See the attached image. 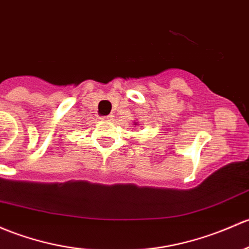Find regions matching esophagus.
<instances>
[{
    "instance_id": "obj_1",
    "label": "esophagus",
    "mask_w": 249,
    "mask_h": 249,
    "mask_svg": "<svg viewBox=\"0 0 249 249\" xmlns=\"http://www.w3.org/2000/svg\"><path fill=\"white\" fill-rule=\"evenodd\" d=\"M103 120H111L112 119V116H106V117H103L101 118Z\"/></svg>"
}]
</instances>
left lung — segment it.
<instances>
[{
	"mask_svg": "<svg viewBox=\"0 0 249 249\" xmlns=\"http://www.w3.org/2000/svg\"><path fill=\"white\" fill-rule=\"evenodd\" d=\"M135 125H137V124H135Z\"/></svg>",
	"mask_w": 249,
	"mask_h": 249,
	"instance_id": "1",
	"label": "left lung"
}]
</instances>
